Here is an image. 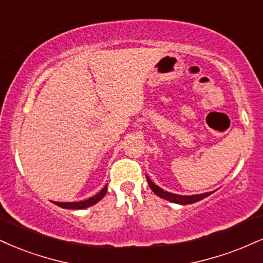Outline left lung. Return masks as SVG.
<instances>
[{"mask_svg":"<svg viewBox=\"0 0 263 263\" xmlns=\"http://www.w3.org/2000/svg\"><path fill=\"white\" fill-rule=\"evenodd\" d=\"M145 178H147L148 185H149V187L152 189V191H153L154 194H156L157 196H159V197L164 198V200L173 202V203H178V204H191V203H195V202H198V201L203 200V198L207 197V196H210L211 194H213V192H205V194L192 195V196L175 195V194H172V192L164 191L163 189H160L159 186H157L156 183L152 181V180H151L149 178H148L147 175H145Z\"/></svg>","mask_w":263,"mask_h":263,"instance_id":"obj_1","label":"left lung"}]
</instances>
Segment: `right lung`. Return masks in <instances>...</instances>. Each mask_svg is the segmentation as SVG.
<instances>
[{
	"mask_svg": "<svg viewBox=\"0 0 263 263\" xmlns=\"http://www.w3.org/2000/svg\"><path fill=\"white\" fill-rule=\"evenodd\" d=\"M107 191V185L104 186V189L101 190L99 194L93 196V197L88 198L85 201H80V202H53L56 205L61 208H67V210H83V208L90 207V205L96 204L97 202H99L101 198L104 197Z\"/></svg>",
	"mask_w": 263,
	"mask_h": 263,
	"instance_id": "1",
	"label": "right lung"
}]
</instances>
